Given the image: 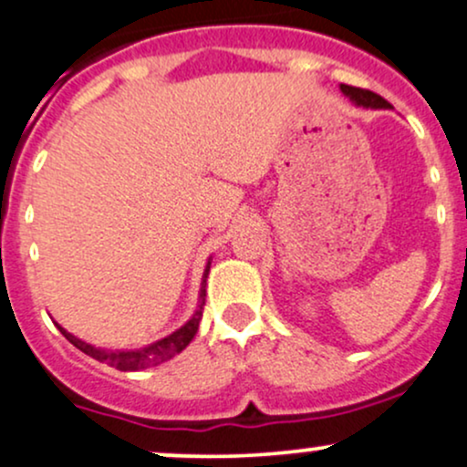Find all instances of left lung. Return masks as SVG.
<instances>
[{"mask_svg":"<svg viewBox=\"0 0 467 467\" xmlns=\"http://www.w3.org/2000/svg\"><path fill=\"white\" fill-rule=\"evenodd\" d=\"M341 92L346 97H350L357 106H363V109H390L386 99L377 92L366 90V88H355V86H346L341 84Z\"/></svg>","mask_w":467,"mask_h":467,"instance_id":"obj_1","label":"left lung"}]
</instances>
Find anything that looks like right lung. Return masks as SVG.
<instances>
[{
	"label": "right lung",
	"mask_w": 467,
	"mask_h": 467,
	"mask_svg": "<svg viewBox=\"0 0 467 467\" xmlns=\"http://www.w3.org/2000/svg\"><path fill=\"white\" fill-rule=\"evenodd\" d=\"M208 273H210V261H208L206 270H203L202 290H199V308L192 315V319L188 321V324H183L179 330L172 332V335L163 337V339H159L157 343H152V346H148V348H141V350H99V348L90 346V343L77 339L75 335L66 332L59 324H57V327L61 330V335L73 343L75 348H79L84 355L97 358V361H101V363H109V366L117 368V370H121V372H137V370H143V368L159 366V363L168 361V358L179 355V352H182L183 348L192 341V337L197 335L199 321H202V315H203V306H206Z\"/></svg>",
	"instance_id": "right-lung-1"
}]
</instances>
